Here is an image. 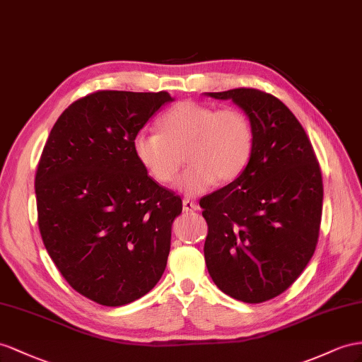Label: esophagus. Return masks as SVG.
Wrapping results in <instances>:
<instances>
[{"label":"esophagus","mask_w":362,"mask_h":362,"mask_svg":"<svg viewBox=\"0 0 362 362\" xmlns=\"http://www.w3.org/2000/svg\"><path fill=\"white\" fill-rule=\"evenodd\" d=\"M183 211L185 212H191V211H199V205L196 202H192L189 199H183Z\"/></svg>","instance_id":"34e87169"}]
</instances>
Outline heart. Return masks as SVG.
I'll list each match as a JSON object with an SVG mask.
<instances>
[{"mask_svg": "<svg viewBox=\"0 0 362 362\" xmlns=\"http://www.w3.org/2000/svg\"><path fill=\"white\" fill-rule=\"evenodd\" d=\"M160 133L139 132L133 154L151 179L171 183L185 153L189 166L179 188L197 196L216 182L237 180L252 159L255 134L251 119L238 108H216L199 102H180L159 120Z\"/></svg>", "mask_w": 362, "mask_h": 362, "instance_id": "b5f03b06", "label": "heart"}]
</instances>
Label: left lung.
<instances>
[{
	"mask_svg": "<svg viewBox=\"0 0 362 362\" xmlns=\"http://www.w3.org/2000/svg\"><path fill=\"white\" fill-rule=\"evenodd\" d=\"M251 119L252 159L228 187L200 199L205 262L221 292L243 303L283 293L318 243L322 177L308 134L280 99L257 88L206 93Z\"/></svg>",
	"mask_w": 362,
	"mask_h": 362,
	"instance_id": "1",
	"label": "left lung"
}]
</instances>
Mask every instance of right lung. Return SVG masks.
<instances>
[{
    "instance_id": "right-lung-1",
    "label": "right lung",
    "mask_w": 362,
    "mask_h": 362,
    "mask_svg": "<svg viewBox=\"0 0 362 362\" xmlns=\"http://www.w3.org/2000/svg\"><path fill=\"white\" fill-rule=\"evenodd\" d=\"M173 98L100 90L53 125L35 177L45 249L66 281L102 305H124L160 280L182 199L156 183L133 137Z\"/></svg>"
}]
</instances>
